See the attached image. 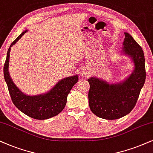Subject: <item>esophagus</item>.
<instances>
[{
  "label": "esophagus",
  "instance_id": "esophagus-1",
  "mask_svg": "<svg viewBox=\"0 0 153 153\" xmlns=\"http://www.w3.org/2000/svg\"><path fill=\"white\" fill-rule=\"evenodd\" d=\"M82 75H83V76H87V73H82Z\"/></svg>",
  "mask_w": 153,
  "mask_h": 153
}]
</instances>
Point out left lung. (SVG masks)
<instances>
[{"label": "left lung", "mask_w": 153, "mask_h": 153, "mask_svg": "<svg viewBox=\"0 0 153 153\" xmlns=\"http://www.w3.org/2000/svg\"><path fill=\"white\" fill-rule=\"evenodd\" d=\"M124 53L131 56L133 73L125 81L108 84L97 78L87 79L89 83V105L92 113L105 120H116L129 114L137 102L145 83L146 73L144 53L131 35L125 33Z\"/></svg>", "instance_id": "1"}]
</instances>
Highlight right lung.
I'll return each instance as SVG.
<instances>
[{
	"label": "right lung",
	"instance_id": "right-lung-1",
	"mask_svg": "<svg viewBox=\"0 0 153 153\" xmlns=\"http://www.w3.org/2000/svg\"><path fill=\"white\" fill-rule=\"evenodd\" d=\"M27 30L22 32L10 45L3 67L4 78L14 105L22 113L36 120H46L58 115L66 104L67 95L78 82V75L68 77L59 81L49 92L30 97L22 93L10 78L8 72L10 48L22 37Z\"/></svg>",
	"mask_w": 153,
	"mask_h": 153
}]
</instances>
